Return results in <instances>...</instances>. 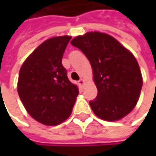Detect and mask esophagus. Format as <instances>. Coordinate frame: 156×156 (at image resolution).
<instances>
[{"mask_svg": "<svg viewBox=\"0 0 156 156\" xmlns=\"http://www.w3.org/2000/svg\"><path fill=\"white\" fill-rule=\"evenodd\" d=\"M78 85L82 87V86L84 85V79H82V78H81V79H79V80H78Z\"/></svg>", "mask_w": 156, "mask_h": 156, "instance_id": "obj_1", "label": "esophagus"}]
</instances>
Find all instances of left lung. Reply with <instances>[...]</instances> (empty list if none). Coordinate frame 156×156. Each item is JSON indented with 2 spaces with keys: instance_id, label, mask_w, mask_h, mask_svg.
Returning <instances> with one entry per match:
<instances>
[{
  "instance_id": "8db88e82",
  "label": "left lung",
  "mask_w": 156,
  "mask_h": 156,
  "mask_svg": "<svg viewBox=\"0 0 156 156\" xmlns=\"http://www.w3.org/2000/svg\"><path fill=\"white\" fill-rule=\"evenodd\" d=\"M88 58L98 88L89 101L93 112L106 121H116L136 107L143 78L134 55L115 38L98 31L78 36L70 42Z\"/></svg>"
}]
</instances>
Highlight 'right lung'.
Returning <instances> with one entry per match:
<instances>
[{
  "mask_svg": "<svg viewBox=\"0 0 156 156\" xmlns=\"http://www.w3.org/2000/svg\"><path fill=\"white\" fill-rule=\"evenodd\" d=\"M71 37L50 38L23 62L18 80V94L27 110L38 122L57 126L71 114L78 95L62 66V57Z\"/></svg>",
  "mask_w": 156,
  "mask_h": 156,
  "instance_id": "right-lung-1",
  "label": "right lung"
}]
</instances>
